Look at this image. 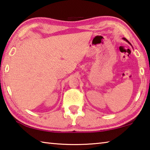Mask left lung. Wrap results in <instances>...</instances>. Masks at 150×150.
Segmentation results:
<instances>
[{"label": "left lung", "mask_w": 150, "mask_h": 150, "mask_svg": "<svg viewBox=\"0 0 150 150\" xmlns=\"http://www.w3.org/2000/svg\"><path fill=\"white\" fill-rule=\"evenodd\" d=\"M123 39H124V40H126V42H128V43H129V44H130V42H129L128 40H127L126 38H123Z\"/></svg>", "instance_id": "left-lung-1"}]
</instances>
